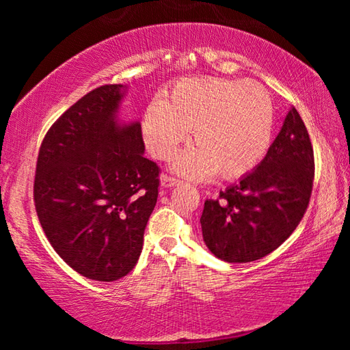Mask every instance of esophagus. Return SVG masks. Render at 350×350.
<instances>
[{
  "label": "esophagus",
  "instance_id": "esophagus-1",
  "mask_svg": "<svg viewBox=\"0 0 350 350\" xmlns=\"http://www.w3.org/2000/svg\"><path fill=\"white\" fill-rule=\"evenodd\" d=\"M180 180L176 179V177H171V176H162L161 177V185L163 188H170V187H176V185H180Z\"/></svg>",
  "mask_w": 350,
  "mask_h": 350
}]
</instances>
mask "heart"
I'll return each mask as SVG.
<instances>
[{
    "instance_id": "b5f03b06",
    "label": "heart",
    "mask_w": 350,
    "mask_h": 350,
    "mask_svg": "<svg viewBox=\"0 0 350 350\" xmlns=\"http://www.w3.org/2000/svg\"><path fill=\"white\" fill-rule=\"evenodd\" d=\"M271 128L273 106L259 83L217 77L176 83L165 100H154L142 117L148 151L162 161L173 156L193 129L196 146L171 165L188 179L247 174L267 154Z\"/></svg>"
}]
</instances>
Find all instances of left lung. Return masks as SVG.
<instances>
[{
	"instance_id": "1",
	"label": "left lung",
	"mask_w": 350,
	"mask_h": 350,
	"mask_svg": "<svg viewBox=\"0 0 350 350\" xmlns=\"http://www.w3.org/2000/svg\"><path fill=\"white\" fill-rule=\"evenodd\" d=\"M315 162L293 106L265 157L217 199L205 200L200 227L208 250L225 262L267 256L298 227L309 205Z\"/></svg>"
}]
</instances>
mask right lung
Returning a JSON list of instances; mask_svg holds the SVG:
<instances>
[{"instance_id": "1", "label": "right lung", "mask_w": 350, "mask_h": 350, "mask_svg": "<svg viewBox=\"0 0 350 350\" xmlns=\"http://www.w3.org/2000/svg\"><path fill=\"white\" fill-rule=\"evenodd\" d=\"M126 92L105 85L70 106L41 144L33 183L51 245L77 273L103 282L137 264L159 194L140 122L118 118Z\"/></svg>"}]
</instances>
